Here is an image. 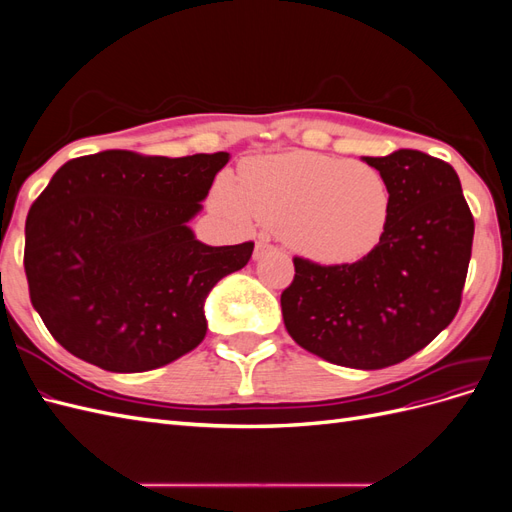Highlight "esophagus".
<instances>
[{"label": "esophagus", "mask_w": 512, "mask_h": 512, "mask_svg": "<svg viewBox=\"0 0 512 512\" xmlns=\"http://www.w3.org/2000/svg\"><path fill=\"white\" fill-rule=\"evenodd\" d=\"M273 250H275V245H271L267 239H260V241H256V247H254V258L258 260Z\"/></svg>", "instance_id": "1"}]
</instances>
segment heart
I'll use <instances>...</instances> for the list:
<instances>
[{"mask_svg":"<svg viewBox=\"0 0 512 512\" xmlns=\"http://www.w3.org/2000/svg\"><path fill=\"white\" fill-rule=\"evenodd\" d=\"M213 205L241 224L252 218L318 265H350L371 254L391 218L389 183L365 162L288 151L247 160L239 185L218 179Z\"/></svg>","mask_w":512,"mask_h":512,"instance_id":"heart-1","label":"heart"}]
</instances>
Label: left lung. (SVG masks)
<instances>
[{"mask_svg": "<svg viewBox=\"0 0 512 512\" xmlns=\"http://www.w3.org/2000/svg\"><path fill=\"white\" fill-rule=\"evenodd\" d=\"M363 160L389 183L391 218L382 241L352 265L294 256L282 316L294 342L320 359L382 369L423 350L453 322L474 218L448 162L416 149Z\"/></svg>", "mask_w": 512, "mask_h": 512, "instance_id": "1", "label": "left lung"}]
</instances>
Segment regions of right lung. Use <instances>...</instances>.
I'll return each instance as SVG.
<instances>
[{
    "mask_svg": "<svg viewBox=\"0 0 512 512\" xmlns=\"http://www.w3.org/2000/svg\"><path fill=\"white\" fill-rule=\"evenodd\" d=\"M228 158L111 149L57 170L27 213L23 265L32 305L70 354L134 374L203 342L209 290L254 252L205 245L188 226Z\"/></svg>",
    "mask_w": 512,
    "mask_h": 512,
    "instance_id": "add662e5",
    "label": "right lung"
}]
</instances>
